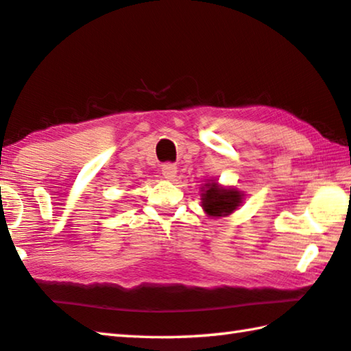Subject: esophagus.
Segmentation results:
<instances>
[{"label":"esophagus","instance_id":"obj_1","mask_svg":"<svg viewBox=\"0 0 351 351\" xmlns=\"http://www.w3.org/2000/svg\"><path fill=\"white\" fill-rule=\"evenodd\" d=\"M161 171H162V176L165 178V180L171 181L176 176L178 169H176V165H173V164H164L161 167Z\"/></svg>","mask_w":351,"mask_h":351}]
</instances>
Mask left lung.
Instances as JSON below:
<instances>
[{"mask_svg": "<svg viewBox=\"0 0 351 351\" xmlns=\"http://www.w3.org/2000/svg\"><path fill=\"white\" fill-rule=\"evenodd\" d=\"M201 192V207L210 218L232 215L244 202V192L232 186H221L216 180H207Z\"/></svg>", "mask_w": 351, "mask_h": 351, "instance_id": "obj_1", "label": "left lung"}]
</instances>
